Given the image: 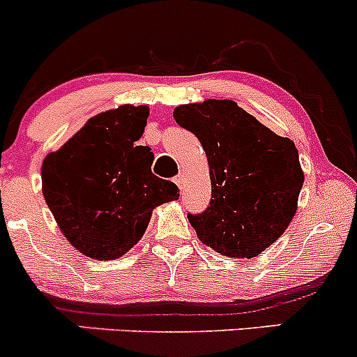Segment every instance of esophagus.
I'll return each instance as SVG.
<instances>
[{
    "label": "esophagus",
    "mask_w": 357,
    "mask_h": 357,
    "mask_svg": "<svg viewBox=\"0 0 357 357\" xmlns=\"http://www.w3.org/2000/svg\"><path fill=\"white\" fill-rule=\"evenodd\" d=\"M174 180H175V183H177L178 187H182V185H183V180H185V175H183V174H178L177 177H175Z\"/></svg>",
    "instance_id": "esophagus-1"
}]
</instances>
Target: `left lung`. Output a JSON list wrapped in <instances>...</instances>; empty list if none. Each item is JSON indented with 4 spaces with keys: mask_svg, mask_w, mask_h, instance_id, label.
I'll use <instances>...</instances> for the list:
<instances>
[{
    "mask_svg": "<svg viewBox=\"0 0 357 357\" xmlns=\"http://www.w3.org/2000/svg\"><path fill=\"white\" fill-rule=\"evenodd\" d=\"M174 119L208 158L211 201L187 215L199 241L230 258L261 255L296 215L304 182L296 144L230 99L177 106Z\"/></svg>",
    "mask_w": 357,
    "mask_h": 357,
    "instance_id": "left-lung-1",
    "label": "left lung"
}]
</instances>
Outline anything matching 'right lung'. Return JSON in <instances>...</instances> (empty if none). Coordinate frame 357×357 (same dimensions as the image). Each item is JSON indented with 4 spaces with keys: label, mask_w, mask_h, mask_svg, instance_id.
Listing matches in <instances>:
<instances>
[{
    "label": "right lung",
    "mask_w": 357,
    "mask_h": 357,
    "mask_svg": "<svg viewBox=\"0 0 357 357\" xmlns=\"http://www.w3.org/2000/svg\"><path fill=\"white\" fill-rule=\"evenodd\" d=\"M148 106L122 105L93 116L43 161V196L77 251L115 259L144 235L156 206L178 199V187L151 172L154 154L135 146Z\"/></svg>",
    "instance_id": "1"
}]
</instances>
